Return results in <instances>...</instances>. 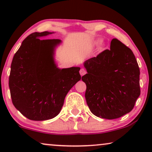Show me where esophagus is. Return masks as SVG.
Returning <instances> with one entry per match:
<instances>
[{
	"label": "esophagus",
	"mask_w": 152,
	"mask_h": 152,
	"mask_svg": "<svg viewBox=\"0 0 152 152\" xmlns=\"http://www.w3.org/2000/svg\"><path fill=\"white\" fill-rule=\"evenodd\" d=\"M80 75H81V76L84 75L86 73V70H85L84 68H82V69H81V70H80Z\"/></svg>",
	"instance_id": "obj_1"
}]
</instances>
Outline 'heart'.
Returning a JSON list of instances; mask_svg holds the SVG:
<instances>
[{
	"instance_id": "heart-1",
	"label": "heart",
	"mask_w": 152,
	"mask_h": 152,
	"mask_svg": "<svg viewBox=\"0 0 152 152\" xmlns=\"http://www.w3.org/2000/svg\"><path fill=\"white\" fill-rule=\"evenodd\" d=\"M99 43V41H97V42H95V43H96V44H97V43Z\"/></svg>"
}]
</instances>
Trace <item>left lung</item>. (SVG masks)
Masks as SVG:
<instances>
[{
    "instance_id": "obj_1",
    "label": "left lung",
    "mask_w": 152,
    "mask_h": 152,
    "mask_svg": "<svg viewBox=\"0 0 152 152\" xmlns=\"http://www.w3.org/2000/svg\"><path fill=\"white\" fill-rule=\"evenodd\" d=\"M86 103L93 114L115 119L129 113L140 95V69L132 50L113 39L109 50L84 61Z\"/></svg>"
}]
</instances>
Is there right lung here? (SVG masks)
Listing matches in <instances>:
<instances>
[{
    "mask_svg": "<svg viewBox=\"0 0 152 152\" xmlns=\"http://www.w3.org/2000/svg\"><path fill=\"white\" fill-rule=\"evenodd\" d=\"M53 33L29 35L11 64L9 87L12 103L31 120L56 117L68 91L81 80L80 67L59 68L56 64L55 50L61 43L60 39H40Z\"/></svg>",
    "mask_w": 152,
    "mask_h": 152,
    "instance_id": "right-lung-1",
    "label": "right lung"
}]
</instances>
